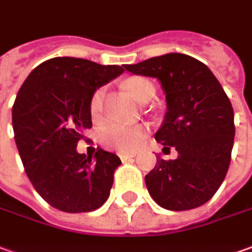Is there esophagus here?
Returning a JSON list of instances; mask_svg holds the SVG:
<instances>
[{
    "label": "esophagus",
    "mask_w": 252,
    "mask_h": 252,
    "mask_svg": "<svg viewBox=\"0 0 252 252\" xmlns=\"http://www.w3.org/2000/svg\"><path fill=\"white\" fill-rule=\"evenodd\" d=\"M133 157H135V154H120V158L123 162H126L128 159H132Z\"/></svg>",
    "instance_id": "esophagus-1"
}]
</instances>
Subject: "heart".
Listing matches in <instances>:
<instances>
[{"mask_svg": "<svg viewBox=\"0 0 252 252\" xmlns=\"http://www.w3.org/2000/svg\"><path fill=\"white\" fill-rule=\"evenodd\" d=\"M126 91L131 94L136 101L143 102L149 96L154 95V86L151 82L143 77H132L128 79L126 83ZM105 90L98 89L91 96L90 110L94 117H98L102 112ZM147 136V131L144 126H126L120 123H113L110 126H105L99 132L101 143L110 150H116L119 153H133L142 146L144 139Z\"/></svg>", "mask_w": 252, "mask_h": 252, "instance_id": "b5f03b06", "label": "heart"}]
</instances>
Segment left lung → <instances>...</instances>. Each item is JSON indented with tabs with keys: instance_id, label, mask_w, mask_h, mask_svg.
<instances>
[{
	"instance_id": "8db88e82",
	"label": "left lung",
	"mask_w": 252,
	"mask_h": 252,
	"mask_svg": "<svg viewBox=\"0 0 252 252\" xmlns=\"http://www.w3.org/2000/svg\"><path fill=\"white\" fill-rule=\"evenodd\" d=\"M126 69L161 82L168 110L156 140L179 153L169 161L157 157L156 166L144 177L151 198L173 212L205 205L224 181L235 139L233 109L222 86L203 63L181 53L126 65Z\"/></svg>"
}]
</instances>
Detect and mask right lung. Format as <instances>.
<instances>
[{
  "mask_svg": "<svg viewBox=\"0 0 252 252\" xmlns=\"http://www.w3.org/2000/svg\"><path fill=\"white\" fill-rule=\"evenodd\" d=\"M123 72L119 65L56 57L38 65L17 93L12 124L23 166L36 192L57 210L89 213L109 198L120 158L99 147L87 157L76 146L93 126V94Z\"/></svg>",
  "mask_w": 252,
  "mask_h": 252,
  "instance_id": "1",
  "label": "right lung"
}]
</instances>
